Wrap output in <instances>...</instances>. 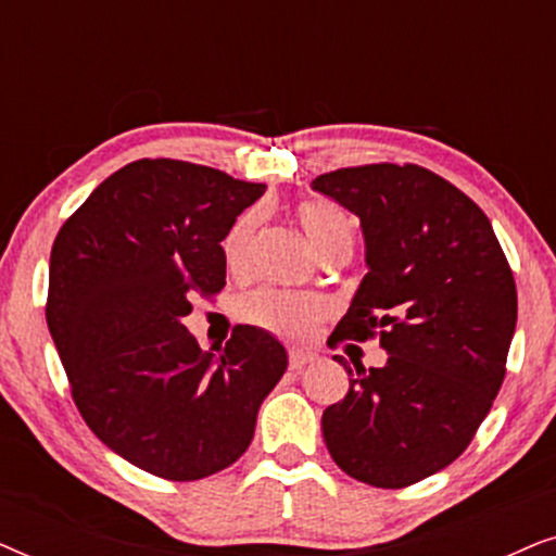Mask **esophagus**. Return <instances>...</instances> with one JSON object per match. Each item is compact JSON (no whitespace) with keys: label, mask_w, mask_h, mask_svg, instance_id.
<instances>
[{"label":"esophagus","mask_w":556,"mask_h":556,"mask_svg":"<svg viewBox=\"0 0 556 556\" xmlns=\"http://www.w3.org/2000/svg\"><path fill=\"white\" fill-rule=\"evenodd\" d=\"M314 362H316V354H311V352H301V349H293L291 356H288V367H291L293 371L306 369L308 364H314Z\"/></svg>","instance_id":"34e87169"}]
</instances>
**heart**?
Listing matches in <instances>:
<instances>
[{"instance_id":"heart-1","label":"heart","mask_w":556,"mask_h":556,"mask_svg":"<svg viewBox=\"0 0 556 556\" xmlns=\"http://www.w3.org/2000/svg\"><path fill=\"white\" fill-rule=\"evenodd\" d=\"M299 223L306 232L311 245L318 250V255L324 250H331L337 245H352V223L339 207H333L329 202H303L299 212ZM255 230V217L248 215L238 219V225L232 227L230 235L225 240V255L227 263L232 268H240L245 263L250 240H253ZM242 314L250 321L273 329L283 337H303L311 331V326L318 316L324 314V303L311 295H295L286 291H276V288H263V291L250 293L242 301Z\"/></svg>"}]
</instances>
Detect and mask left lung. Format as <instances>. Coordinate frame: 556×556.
<instances>
[{
	"instance_id": "1",
	"label": "left lung",
	"mask_w": 556,
	"mask_h": 556,
	"mask_svg": "<svg viewBox=\"0 0 556 556\" xmlns=\"http://www.w3.org/2000/svg\"><path fill=\"white\" fill-rule=\"evenodd\" d=\"M359 217L367 276L329 341L379 329L387 362L346 367L321 417L337 466L377 489L417 483L458 458L489 415L516 331V286L489 217L415 164H369L311 181Z\"/></svg>"
}]
</instances>
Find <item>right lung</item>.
Wrapping results in <instances>:
<instances>
[{
	"instance_id": "add662e5",
	"label": "right lung",
	"mask_w": 556,
	"mask_h": 556,
	"mask_svg": "<svg viewBox=\"0 0 556 556\" xmlns=\"http://www.w3.org/2000/svg\"><path fill=\"white\" fill-rule=\"evenodd\" d=\"M265 185L174 159L101 181L50 253L48 329L83 420L103 445L166 481H200L248 451L288 352L240 326L204 352L181 318L225 286L219 242Z\"/></svg>"
}]
</instances>
